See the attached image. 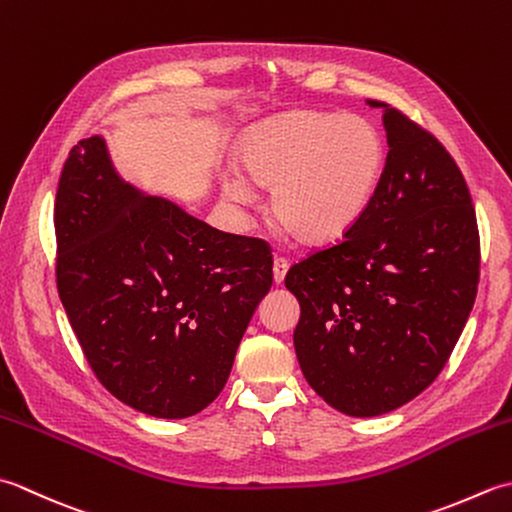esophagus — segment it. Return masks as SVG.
<instances>
[{
    "label": "esophagus",
    "instance_id": "obj_1",
    "mask_svg": "<svg viewBox=\"0 0 512 512\" xmlns=\"http://www.w3.org/2000/svg\"><path fill=\"white\" fill-rule=\"evenodd\" d=\"M288 259L286 257H275V264H273V277H275V284H281V281L286 279L288 273Z\"/></svg>",
    "mask_w": 512,
    "mask_h": 512
}]
</instances>
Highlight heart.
<instances>
[{
  "instance_id": "obj_1",
  "label": "heart",
  "mask_w": 512,
  "mask_h": 512,
  "mask_svg": "<svg viewBox=\"0 0 512 512\" xmlns=\"http://www.w3.org/2000/svg\"><path fill=\"white\" fill-rule=\"evenodd\" d=\"M239 165L259 187L273 189L270 213L303 244H330L352 231L378 189L385 145L363 116L290 112L244 136ZM228 200L248 204L242 176L224 187Z\"/></svg>"
}]
</instances>
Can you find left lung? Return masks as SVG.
I'll return each mask as SVG.
<instances>
[{
    "label": "left lung",
    "mask_w": 512,
    "mask_h": 512,
    "mask_svg": "<svg viewBox=\"0 0 512 512\" xmlns=\"http://www.w3.org/2000/svg\"><path fill=\"white\" fill-rule=\"evenodd\" d=\"M387 160L365 215L286 275L310 387L347 416L394 411L447 365L480 281V231L440 140L383 101Z\"/></svg>",
    "instance_id": "obj_1"
}]
</instances>
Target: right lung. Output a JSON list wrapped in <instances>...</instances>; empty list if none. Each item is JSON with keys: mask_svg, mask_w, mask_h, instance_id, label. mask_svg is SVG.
Masks as SVG:
<instances>
[{"mask_svg": "<svg viewBox=\"0 0 512 512\" xmlns=\"http://www.w3.org/2000/svg\"><path fill=\"white\" fill-rule=\"evenodd\" d=\"M54 233L59 297L101 385L154 418L209 407L273 286L264 239L140 193L118 178L101 136L65 160Z\"/></svg>", "mask_w": 512, "mask_h": 512, "instance_id": "right-lung-1", "label": "right lung"}]
</instances>
